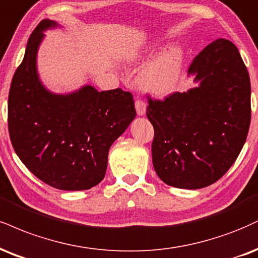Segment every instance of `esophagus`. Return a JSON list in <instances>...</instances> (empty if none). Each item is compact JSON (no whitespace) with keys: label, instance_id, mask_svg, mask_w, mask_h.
<instances>
[{"label":"esophagus","instance_id":"obj_1","mask_svg":"<svg viewBox=\"0 0 258 258\" xmlns=\"http://www.w3.org/2000/svg\"><path fill=\"white\" fill-rule=\"evenodd\" d=\"M135 105H136V110H137L138 115L141 116L144 115L145 111H147V104H145V102L142 101V99H137Z\"/></svg>","mask_w":258,"mask_h":258}]
</instances>
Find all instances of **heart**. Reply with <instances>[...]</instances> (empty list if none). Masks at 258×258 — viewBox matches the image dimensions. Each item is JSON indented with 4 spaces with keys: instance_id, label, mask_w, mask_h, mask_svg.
Returning <instances> with one entry per match:
<instances>
[{
    "instance_id": "obj_1",
    "label": "heart",
    "mask_w": 258,
    "mask_h": 258,
    "mask_svg": "<svg viewBox=\"0 0 258 258\" xmlns=\"http://www.w3.org/2000/svg\"><path fill=\"white\" fill-rule=\"evenodd\" d=\"M151 51H148L150 55ZM137 56L133 61H139ZM185 55L181 46L169 45L155 56L137 77L139 89L145 94L164 97L176 89L182 74Z\"/></svg>"
}]
</instances>
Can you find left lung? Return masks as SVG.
<instances>
[{
	"instance_id": "obj_1",
	"label": "left lung",
	"mask_w": 258,
	"mask_h": 258,
	"mask_svg": "<svg viewBox=\"0 0 258 258\" xmlns=\"http://www.w3.org/2000/svg\"><path fill=\"white\" fill-rule=\"evenodd\" d=\"M187 74L196 88L164 101L149 98L147 116L159 178L196 190L218 181L240 154L250 127L251 85L237 46L223 38L207 45Z\"/></svg>"
}]
</instances>
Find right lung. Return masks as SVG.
Wrapping results in <instances>:
<instances>
[{
    "label": "right lung",
    "mask_w": 258,
    "mask_h": 258,
    "mask_svg": "<svg viewBox=\"0 0 258 258\" xmlns=\"http://www.w3.org/2000/svg\"><path fill=\"white\" fill-rule=\"evenodd\" d=\"M56 27V21L44 19L30 36L9 90V137L21 162L43 182L89 190L103 180L111 144L136 117L135 102L121 89L49 91L39 79L37 54L43 32Z\"/></svg>",
    "instance_id": "1"
}]
</instances>
